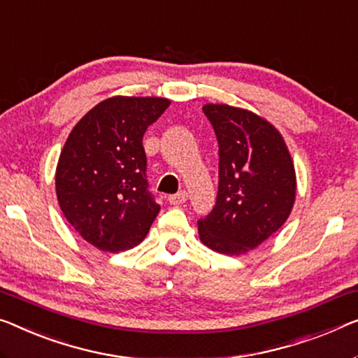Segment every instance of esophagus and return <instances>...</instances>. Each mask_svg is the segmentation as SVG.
Masks as SVG:
<instances>
[{"instance_id":"obj_1","label":"esophagus","mask_w":358,"mask_h":358,"mask_svg":"<svg viewBox=\"0 0 358 358\" xmlns=\"http://www.w3.org/2000/svg\"><path fill=\"white\" fill-rule=\"evenodd\" d=\"M188 201V193H186L185 189H181V191H178L177 194H172V196H169V202L172 206H180V204H185V202Z\"/></svg>"}]
</instances>
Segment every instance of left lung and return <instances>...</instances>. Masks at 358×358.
I'll use <instances>...</instances> for the list:
<instances>
[{"instance_id": "8db88e82", "label": "left lung", "mask_w": 358, "mask_h": 358, "mask_svg": "<svg viewBox=\"0 0 358 358\" xmlns=\"http://www.w3.org/2000/svg\"><path fill=\"white\" fill-rule=\"evenodd\" d=\"M218 141V193L197 220L201 241L228 255L257 248L278 231L296 199V173L280 131L254 112L206 104Z\"/></svg>"}]
</instances>
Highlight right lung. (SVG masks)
Returning a JSON list of instances; mask_svg holds the SVG:
<instances>
[{"mask_svg":"<svg viewBox=\"0 0 358 358\" xmlns=\"http://www.w3.org/2000/svg\"><path fill=\"white\" fill-rule=\"evenodd\" d=\"M169 106L164 98L114 96L69 135L56 170L57 201L94 248L119 252L136 246L161 210L149 191L143 135Z\"/></svg>","mask_w":358,"mask_h":358,"instance_id":"obj_1","label":"right lung"}]
</instances>
